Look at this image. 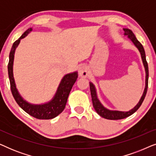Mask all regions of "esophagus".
Segmentation results:
<instances>
[{"label": "esophagus", "instance_id": "34e87169", "mask_svg": "<svg viewBox=\"0 0 156 156\" xmlns=\"http://www.w3.org/2000/svg\"><path fill=\"white\" fill-rule=\"evenodd\" d=\"M79 74L81 77H87L88 76V67L85 65H81L79 67Z\"/></svg>", "mask_w": 156, "mask_h": 156}]
</instances>
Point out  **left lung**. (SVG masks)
I'll use <instances>...</instances> for the list:
<instances>
[{
    "mask_svg": "<svg viewBox=\"0 0 156 156\" xmlns=\"http://www.w3.org/2000/svg\"><path fill=\"white\" fill-rule=\"evenodd\" d=\"M124 30V35H126L130 40H131V42H133L136 48H138V50H139L140 56H141V59L143 61V64H144L145 71H146V86H145V89L143 93L142 97H140V99L138 101V103L134 106V107L131 109L129 112H121V111H114V110H109L108 108L102 105V104L100 102V101L97 97V90H96L95 86L91 82H89V86H90V91H91V100H92V104L94 108V109L98 114L100 116L103 117L104 119H109V120H119V119H125L126 117L131 116L135 113L137 111L139 107L141 105L143 101L146 97V93H147V89H148V63L146 62V53H145V50L144 47L140 43V42L136 39V36L133 33L130 29L128 28H123Z\"/></svg>",
    "mask_w": 156,
    "mask_h": 156,
    "instance_id": "obj_1",
    "label": "left lung"
}]
</instances>
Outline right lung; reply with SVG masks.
I'll use <instances>...</instances> for the list:
<instances>
[{
    "instance_id": "right-lung-1",
    "label": "right lung",
    "mask_w": 156,
    "mask_h": 156,
    "mask_svg": "<svg viewBox=\"0 0 156 156\" xmlns=\"http://www.w3.org/2000/svg\"><path fill=\"white\" fill-rule=\"evenodd\" d=\"M33 30L32 27H30L17 40L12 44L9 55V62L8 65V76H9L10 89L15 100L17 104L23 108L25 112L38 119H51L55 118L61 114L65 109L67 104L68 97L70 91L78 77V72H74L72 73L67 74L62 79L59 83L56 93L50 101L41 104H33L27 102L19 94L18 89L16 88L13 76V61L14 55L17 47L20 43V40L26 37Z\"/></svg>"
}]
</instances>
